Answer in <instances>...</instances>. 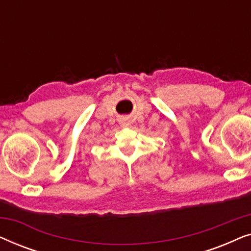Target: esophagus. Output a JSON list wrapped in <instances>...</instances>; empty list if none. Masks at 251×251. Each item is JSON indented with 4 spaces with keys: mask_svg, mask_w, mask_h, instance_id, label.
Segmentation results:
<instances>
[{
    "mask_svg": "<svg viewBox=\"0 0 251 251\" xmlns=\"http://www.w3.org/2000/svg\"><path fill=\"white\" fill-rule=\"evenodd\" d=\"M122 125H123V126H128V122H126V121L122 122Z\"/></svg>",
    "mask_w": 251,
    "mask_h": 251,
    "instance_id": "obj_1",
    "label": "esophagus"
}]
</instances>
